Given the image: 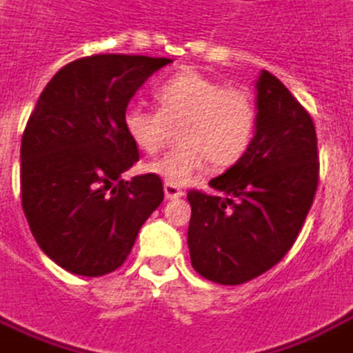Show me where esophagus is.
Returning <instances> with one entry per match:
<instances>
[{"label": "esophagus", "mask_w": 353, "mask_h": 353, "mask_svg": "<svg viewBox=\"0 0 353 353\" xmlns=\"http://www.w3.org/2000/svg\"><path fill=\"white\" fill-rule=\"evenodd\" d=\"M165 196H167L169 200L182 198V196H184V190H182V188H179L176 184H169V182H165Z\"/></svg>", "instance_id": "esophagus-1"}]
</instances>
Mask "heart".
<instances>
[{
	"instance_id": "obj_1",
	"label": "heart",
	"mask_w": 353,
	"mask_h": 353,
	"mask_svg": "<svg viewBox=\"0 0 353 353\" xmlns=\"http://www.w3.org/2000/svg\"><path fill=\"white\" fill-rule=\"evenodd\" d=\"M155 108L130 105L122 114L128 139L145 153L159 151L179 126L181 143L145 171L169 184H188L212 161L215 169L237 165L252 145L259 108L243 87L205 77L198 72L172 75L155 89Z\"/></svg>"
}]
</instances>
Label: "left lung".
I'll return each instance as SVG.
<instances>
[{
    "label": "left lung",
    "instance_id": "left-lung-1",
    "mask_svg": "<svg viewBox=\"0 0 353 353\" xmlns=\"http://www.w3.org/2000/svg\"><path fill=\"white\" fill-rule=\"evenodd\" d=\"M210 186L219 194L188 192L194 270L223 285L247 283L288 254L319 186L313 118L270 72L260 75L252 145Z\"/></svg>",
    "mask_w": 353,
    "mask_h": 353
}]
</instances>
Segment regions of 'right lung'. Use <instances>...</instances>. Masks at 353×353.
I'll use <instances>...</instances> for the list:
<instances>
[{
    "instance_id": "1",
    "label": "right lung",
    "mask_w": 353,
    "mask_h": 353,
    "mask_svg": "<svg viewBox=\"0 0 353 353\" xmlns=\"http://www.w3.org/2000/svg\"><path fill=\"white\" fill-rule=\"evenodd\" d=\"M169 58L93 54L44 87L21 141V204L32 237L63 270L99 278L124 264L163 202L157 174H120L139 159L122 114Z\"/></svg>"
}]
</instances>
